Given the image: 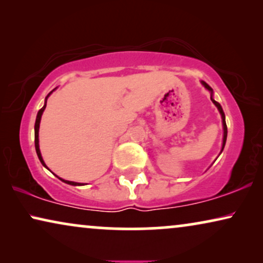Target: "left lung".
I'll list each match as a JSON object with an SVG mask.
<instances>
[{
  "mask_svg": "<svg viewBox=\"0 0 263 263\" xmlns=\"http://www.w3.org/2000/svg\"><path fill=\"white\" fill-rule=\"evenodd\" d=\"M201 84H202V85L204 86V87H206V88L208 89V91L211 92V100H212V102H213L214 105L218 107L219 112H220V115H221L222 128H224V138H222V147H221V152H222V149H224L225 143H226V138H228V127H226V122H225V114H224V111H222V107H221L220 104H219L218 102H215V100L213 99V89H212L211 86H210V85H207L206 82H204V81H201Z\"/></svg>",
  "mask_w": 263,
  "mask_h": 263,
  "instance_id": "1",
  "label": "left lung"
}]
</instances>
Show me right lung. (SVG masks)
<instances>
[{
	"label": "right lung",
	"mask_w": 263,
	"mask_h": 263,
	"mask_svg": "<svg viewBox=\"0 0 263 263\" xmlns=\"http://www.w3.org/2000/svg\"><path fill=\"white\" fill-rule=\"evenodd\" d=\"M53 91H55V89H53ZM53 91H51V92L49 93L48 96H46L44 106H43L42 109L38 111V114H37V118H35V124H34V146H35V152H37V156H38V158H39V160H41V163H42L43 165H44V166H45L46 168H48V166H46L45 163H44V160H43V158H42V154H41V149H39V139H38V136H39V123H41V118H42V115H43V112H44V110H45V106H46V100H48L49 96L51 95V93H52ZM57 177H59V176H57ZM59 178H60V177H59ZM60 179H61V181H62V182L67 183V184H70V185H82L81 183L71 182V181H66V179H62V178H60Z\"/></svg>",
	"instance_id": "add662e5"
}]
</instances>
